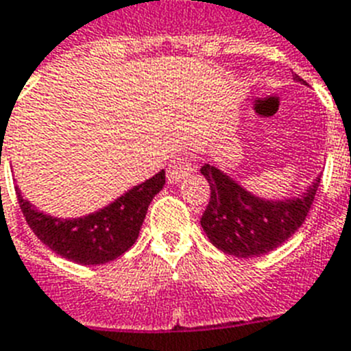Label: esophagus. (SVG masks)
<instances>
[{
    "mask_svg": "<svg viewBox=\"0 0 351 351\" xmlns=\"http://www.w3.org/2000/svg\"><path fill=\"white\" fill-rule=\"evenodd\" d=\"M194 171V158L191 155L184 154L175 157L167 166V180L169 184H176L180 180H184L185 176L191 175Z\"/></svg>",
    "mask_w": 351,
    "mask_h": 351,
    "instance_id": "obj_1",
    "label": "esophagus"
}]
</instances>
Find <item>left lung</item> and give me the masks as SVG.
Masks as SVG:
<instances>
[{
	"label": "left lung",
	"instance_id": "8db88e82",
	"mask_svg": "<svg viewBox=\"0 0 351 351\" xmlns=\"http://www.w3.org/2000/svg\"><path fill=\"white\" fill-rule=\"evenodd\" d=\"M295 81L304 83L297 74ZM201 175L210 184L201 228L215 247L237 258L267 254L285 243L306 221L322 178L318 176L302 196L265 201L210 164L201 167Z\"/></svg>",
	"mask_w": 351,
	"mask_h": 351
}]
</instances>
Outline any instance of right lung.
I'll use <instances>...</instances> for the list:
<instances>
[{
  "label": "right lung",
  "instance_id": "add662e5",
  "mask_svg": "<svg viewBox=\"0 0 351 351\" xmlns=\"http://www.w3.org/2000/svg\"><path fill=\"white\" fill-rule=\"evenodd\" d=\"M166 184V171L130 189L114 203L79 219L38 212L17 189V201L33 233L56 254L79 265H102L129 251L138 240L146 210Z\"/></svg>",
  "mask_w": 351,
  "mask_h": 351
}]
</instances>
